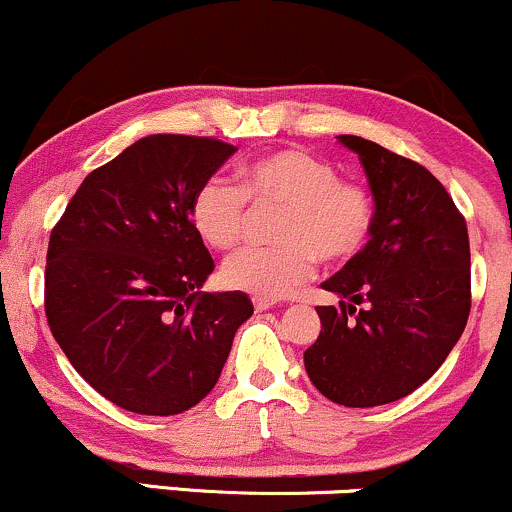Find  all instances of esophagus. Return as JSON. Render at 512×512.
<instances>
[{"instance_id": "1", "label": "esophagus", "mask_w": 512, "mask_h": 512, "mask_svg": "<svg viewBox=\"0 0 512 512\" xmlns=\"http://www.w3.org/2000/svg\"><path fill=\"white\" fill-rule=\"evenodd\" d=\"M252 305H255V310L257 313H262V310H269V308H274L276 305V301H272V298H252Z\"/></svg>"}]
</instances>
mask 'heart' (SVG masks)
<instances>
[{"label":"heart","mask_w":512,"mask_h":512,"mask_svg":"<svg viewBox=\"0 0 512 512\" xmlns=\"http://www.w3.org/2000/svg\"><path fill=\"white\" fill-rule=\"evenodd\" d=\"M279 209L272 248L240 250L221 267L223 286L257 298H284L313 279L317 257L344 264L366 248L375 228V197L363 182L342 180L330 161L301 149H279L240 168V185L204 180L190 204L197 236L214 250H233L248 231L250 209Z\"/></svg>","instance_id":"heart-1"}]
</instances>
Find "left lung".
Wrapping results in <instances>:
<instances>
[{
  "instance_id": "1",
  "label": "left lung",
  "mask_w": 512,
  "mask_h": 512,
  "mask_svg": "<svg viewBox=\"0 0 512 512\" xmlns=\"http://www.w3.org/2000/svg\"><path fill=\"white\" fill-rule=\"evenodd\" d=\"M375 197L373 236L322 284V330L303 361L317 390L344 407L407 397L448 358L472 308L467 223L421 163L342 134Z\"/></svg>"
}]
</instances>
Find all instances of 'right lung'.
<instances>
[{"label":"right lung","instance_id":"right-lung-1","mask_svg":"<svg viewBox=\"0 0 512 512\" xmlns=\"http://www.w3.org/2000/svg\"><path fill=\"white\" fill-rule=\"evenodd\" d=\"M238 151L151 134L91 170L50 233L45 315L96 392L134 414H182L219 380L245 293L199 291L214 260L190 221L197 187Z\"/></svg>","mask_w":512,"mask_h":512}]
</instances>
